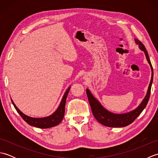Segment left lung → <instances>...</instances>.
I'll return each instance as SVG.
<instances>
[{"label":"left lung","mask_w":158,"mask_h":158,"mask_svg":"<svg viewBox=\"0 0 158 158\" xmlns=\"http://www.w3.org/2000/svg\"><path fill=\"white\" fill-rule=\"evenodd\" d=\"M135 43L139 45V48L140 50L145 53V56L147 62L151 66V69H152V79H151V81L149 85L148 89H147V94L145 98L143 100L141 103L140 104L139 106L134 109L131 110L130 112H127L126 113H122V114H117L113 113L109 111L106 110L105 107H104L100 102L97 100L94 96L92 93L90 92L89 89H86V93L87 96H88V98L89 100L90 106H91L92 111L94 116L96 120L98 121L99 123H100L102 125L108 127H125L130 125L136 119V118L138 117L140 113H142L144 109L145 108L147 103H148L150 94H151V88H152V85L153 82V67L151 63L149 57L148 55V53L146 50L145 46L143 45V43L139 41L137 39H135Z\"/></svg>","instance_id":"left-lung-1"}]
</instances>
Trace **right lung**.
Returning <instances> with one entry per match:
<instances>
[{
	"label": "right lung",
	"instance_id": "obj_1",
	"mask_svg": "<svg viewBox=\"0 0 158 158\" xmlns=\"http://www.w3.org/2000/svg\"><path fill=\"white\" fill-rule=\"evenodd\" d=\"M70 86L66 89V92L64 93V94L62 97L61 102H60L59 106L58 107V109H57L56 111L51 115L45 117H41V118H35V117H31L28 115H26L25 114H23L21 110L15 106L12 100L11 101L17 111H18V113L21 115L22 119L24 120L26 123H28L29 125L36 127H39V128H49V127H54L57 125H58L63 119L65 112L66 100L67 96H68V94L70 91Z\"/></svg>",
	"mask_w": 158,
	"mask_h": 158
}]
</instances>
